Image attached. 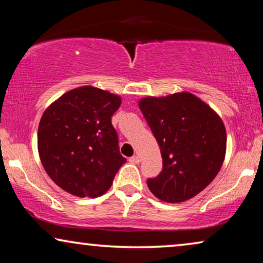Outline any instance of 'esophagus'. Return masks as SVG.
Here are the masks:
<instances>
[{
  "label": "esophagus",
  "instance_id": "34e87169",
  "mask_svg": "<svg viewBox=\"0 0 263 263\" xmlns=\"http://www.w3.org/2000/svg\"><path fill=\"white\" fill-rule=\"evenodd\" d=\"M129 161H130L132 164H139L141 159H140L139 156H133L132 158H129Z\"/></svg>",
  "mask_w": 263,
  "mask_h": 263
}]
</instances>
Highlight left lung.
<instances>
[{"instance_id":"left-lung-1","label":"left lung","mask_w":263,"mask_h":263,"mask_svg":"<svg viewBox=\"0 0 263 263\" xmlns=\"http://www.w3.org/2000/svg\"><path fill=\"white\" fill-rule=\"evenodd\" d=\"M160 147L163 170L147 185L163 202H183L215 178L226 154V129L220 116L190 92L139 100Z\"/></svg>"}]
</instances>
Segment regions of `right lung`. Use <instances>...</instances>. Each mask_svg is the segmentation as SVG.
Segmentation results:
<instances>
[{"label": "right lung", "mask_w": 263, "mask_h": 263, "mask_svg": "<svg viewBox=\"0 0 263 263\" xmlns=\"http://www.w3.org/2000/svg\"><path fill=\"white\" fill-rule=\"evenodd\" d=\"M118 95L93 86L70 89L50 104L38 127V153L49 177L78 197H98L110 189L125 163L111 116Z\"/></svg>", "instance_id": "add662e5"}]
</instances>
